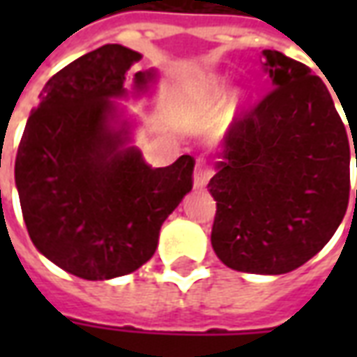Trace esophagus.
<instances>
[{"label":"esophagus","mask_w":357,"mask_h":357,"mask_svg":"<svg viewBox=\"0 0 357 357\" xmlns=\"http://www.w3.org/2000/svg\"><path fill=\"white\" fill-rule=\"evenodd\" d=\"M212 174H214V168L210 166L206 160H199L197 162V168H195V187L197 189H201L208 183V179L212 178Z\"/></svg>","instance_id":"esophagus-1"}]
</instances>
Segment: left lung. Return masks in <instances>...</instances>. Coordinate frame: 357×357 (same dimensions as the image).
<instances>
[{"mask_svg":"<svg viewBox=\"0 0 357 357\" xmlns=\"http://www.w3.org/2000/svg\"><path fill=\"white\" fill-rule=\"evenodd\" d=\"M262 57L271 89L225 135L224 162L208 183L216 201L210 239L227 268L279 275L317 255L342 222L348 139L357 132L346 130L306 65L271 50Z\"/></svg>","mask_w":357,"mask_h":357,"instance_id":"left-lung-1","label":"left lung"}]
</instances>
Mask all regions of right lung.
<instances>
[{
  "mask_svg": "<svg viewBox=\"0 0 357 357\" xmlns=\"http://www.w3.org/2000/svg\"><path fill=\"white\" fill-rule=\"evenodd\" d=\"M141 55L107 43L61 68L40 93L20 137L15 181L28 235L51 262L88 281L132 273L151 260L164 220L193 189L195 158L151 168L110 99ZM149 73H135L143 89Z\"/></svg>",
  "mask_w": 357,
  "mask_h": 357,
  "instance_id": "add662e5",
  "label": "right lung"
}]
</instances>
